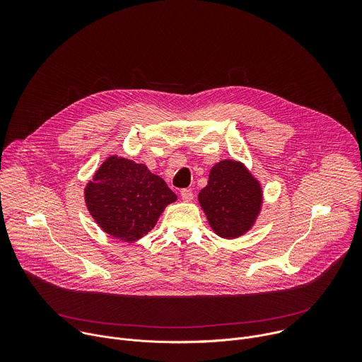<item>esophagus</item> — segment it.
<instances>
[{
  "instance_id": "esophagus-1",
  "label": "esophagus",
  "mask_w": 362,
  "mask_h": 362,
  "mask_svg": "<svg viewBox=\"0 0 362 362\" xmlns=\"http://www.w3.org/2000/svg\"><path fill=\"white\" fill-rule=\"evenodd\" d=\"M180 196H182V199H183V202H192V200H193V193H192V190H189V189H183V190L180 192Z\"/></svg>"
}]
</instances>
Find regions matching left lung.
<instances>
[{
	"mask_svg": "<svg viewBox=\"0 0 362 362\" xmlns=\"http://www.w3.org/2000/svg\"><path fill=\"white\" fill-rule=\"evenodd\" d=\"M197 199L212 230L223 239H236L255 226L264 190L242 162L225 159L212 166L208 185Z\"/></svg>",
	"mask_w": 362,
	"mask_h": 362,
	"instance_id": "left-lung-1",
	"label": "left lung"
}]
</instances>
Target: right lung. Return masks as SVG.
<instances>
[{
    "instance_id": "obj_1",
    "label": "right lung",
    "mask_w": 362,
    "mask_h": 362,
    "mask_svg": "<svg viewBox=\"0 0 362 362\" xmlns=\"http://www.w3.org/2000/svg\"><path fill=\"white\" fill-rule=\"evenodd\" d=\"M177 196L146 165L109 156L84 187V202L103 232L132 243L158 223Z\"/></svg>"
}]
</instances>
